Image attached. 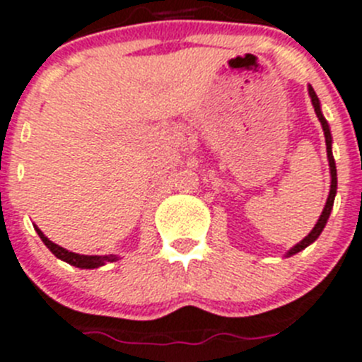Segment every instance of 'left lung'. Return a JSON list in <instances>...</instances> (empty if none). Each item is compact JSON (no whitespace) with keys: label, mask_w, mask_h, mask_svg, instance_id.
<instances>
[{"label":"left lung","mask_w":362,"mask_h":362,"mask_svg":"<svg viewBox=\"0 0 362 362\" xmlns=\"http://www.w3.org/2000/svg\"><path fill=\"white\" fill-rule=\"evenodd\" d=\"M309 96H310V101H313L314 105V112H316V116H318L320 123H322L323 127V134H325V143H327V157H329V165H330V177H332V182H330V192H329V198H327V204H325V209H323L322 216H320L318 223L314 225V228L310 230V234L307 235L303 241H300L298 245L293 246L291 250H289L288 255H295V253L302 252L303 248H307V246L310 245V243H314L316 239H318V235L322 234V230L325 228L327 225V219H329L330 216V211H332V205H334V197H336V189H337V173H336V162H334V157H332V137H330V130H329V124H327V119L323 117L322 114V109H320V100L318 96H316V93H314L313 87L309 86Z\"/></svg>","instance_id":"left-lung-1"}]
</instances>
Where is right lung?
Masks as SVG:
<instances>
[{"instance_id":"add662e5","label":"right lung","mask_w":362,"mask_h":362,"mask_svg":"<svg viewBox=\"0 0 362 362\" xmlns=\"http://www.w3.org/2000/svg\"><path fill=\"white\" fill-rule=\"evenodd\" d=\"M35 230H37V234H39V238L42 239L44 245L48 246L49 252H52L55 257L62 259V261H66L67 264L76 266V268H82V269L100 268V266H103L105 262H112L117 259V257H114V255H80V253L67 252L66 248H62V246H59V245H55V243L49 241V239L46 238V235H44L37 227H35Z\"/></svg>"}]
</instances>
